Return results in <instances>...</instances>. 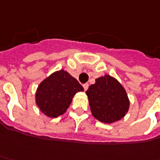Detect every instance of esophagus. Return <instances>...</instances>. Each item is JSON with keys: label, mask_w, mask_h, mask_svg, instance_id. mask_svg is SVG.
I'll return each mask as SVG.
<instances>
[{"label": "esophagus", "mask_w": 160, "mask_h": 160, "mask_svg": "<svg viewBox=\"0 0 160 160\" xmlns=\"http://www.w3.org/2000/svg\"><path fill=\"white\" fill-rule=\"evenodd\" d=\"M83 88H84V90H87V89H88V83H86V84H84V85H83Z\"/></svg>", "instance_id": "esophagus-1"}]
</instances>
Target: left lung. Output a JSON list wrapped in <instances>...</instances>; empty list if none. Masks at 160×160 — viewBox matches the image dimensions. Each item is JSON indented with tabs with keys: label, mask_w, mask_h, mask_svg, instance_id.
Returning <instances> with one entry per match:
<instances>
[{
	"label": "left lung",
	"mask_w": 160,
	"mask_h": 160,
	"mask_svg": "<svg viewBox=\"0 0 160 160\" xmlns=\"http://www.w3.org/2000/svg\"><path fill=\"white\" fill-rule=\"evenodd\" d=\"M86 94L92 115L102 123L116 122L124 118L129 110L130 101L127 91L111 75L97 78L95 84L89 86Z\"/></svg>",
	"instance_id": "obj_1"
}]
</instances>
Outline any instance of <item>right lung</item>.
<instances>
[{
    "label": "right lung",
    "instance_id": "1",
    "mask_svg": "<svg viewBox=\"0 0 160 160\" xmlns=\"http://www.w3.org/2000/svg\"><path fill=\"white\" fill-rule=\"evenodd\" d=\"M83 87L65 70L54 72L39 84L35 92V103L49 118H58L67 111L76 93Z\"/></svg>",
    "mask_w": 160,
    "mask_h": 160
}]
</instances>
